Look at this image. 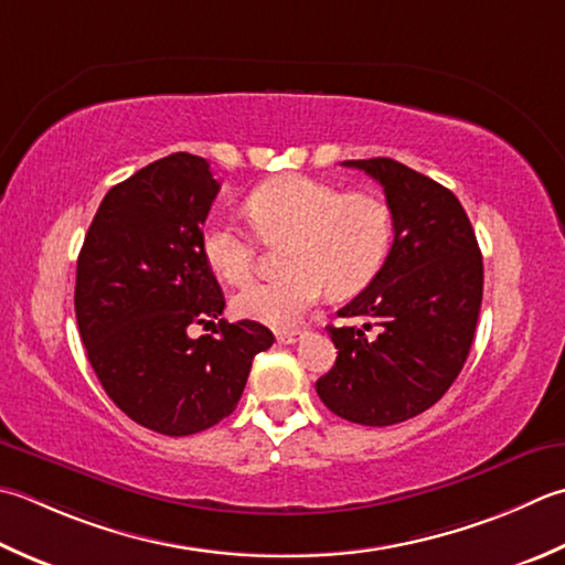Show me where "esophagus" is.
<instances>
[{"label": "esophagus", "instance_id": "esophagus-1", "mask_svg": "<svg viewBox=\"0 0 565 565\" xmlns=\"http://www.w3.org/2000/svg\"><path fill=\"white\" fill-rule=\"evenodd\" d=\"M303 338V330H279L276 333V340L281 342V345H294V342H298Z\"/></svg>", "mask_w": 565, "mask_h": 565}]
</instances>
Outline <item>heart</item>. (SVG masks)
I'll return each mask as SVG.
<instances>
[{"label": "heart", "instance_id": "heart-1", "mask_svg": "<svg viewBox=\"0 0 565 565\" xmlns=\"http://www.w3.org/2000/svg\"><path fill=\"white\" fill-rule=\"evenodd\" d=\"M247 210L264 237H289V274L254 281L232 298V311L264 326L294 328L326 286L338 296L360 291L390 254L392 210L372 193H342L330 181L286 173L254 188ZM201 249L220 279L235 286L252 279V239L230 220H207Z\"/></svg>", "mask_w": 565, "mask_h": 565}]
</instances>
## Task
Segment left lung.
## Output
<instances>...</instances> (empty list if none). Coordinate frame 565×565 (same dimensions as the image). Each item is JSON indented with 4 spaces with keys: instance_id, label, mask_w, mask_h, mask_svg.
<instances>
[{
    "instance_id": "1",
    "label": "left lung",
    "mask_w": 565,
    "mask_h": 565,
    "mask_svg": "<svg viewBox=\"0 0 565 565\" xmlns=\"http://www.w3.org/2000/svg\"><path fill=\"white\" fill-rule=\"evenodd\" d=\"M342 166L384 188L394 242L367 289L338 311L364 326H328L338 360L316 392L352 424L392 426L434 406L466 364L482 303V254L446 185L394 159Z\"/></svg>"
}]
</instances>
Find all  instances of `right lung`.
I'll use <instances>...</instances> for the list:
<instances>
[{
	"label": "right lung",
	"instance_id": "add662e5",
	"mask_svg": "<svg viewBox=\"0 0 565 565\" xmlns=\"http://www.w3.org/2000/svg\"><path fill=\"white\" fill-rule=\"evenodd\" d=\"M220 183L210 163L171 153L109 188L75 274V318L99 384L131 422L191 436L235 412L274 335L225 311L201 232ZM215 324L193 341L186 328Z\"/></svg>",
	"mask_w": 565,
	"mask_h": 565
}]
</instances>
